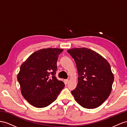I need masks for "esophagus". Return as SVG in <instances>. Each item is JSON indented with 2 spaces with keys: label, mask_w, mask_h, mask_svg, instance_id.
Instances as JSON below:
<instances>
[{
  "label": "esophagus",
  "mask_w": 127,
  "mask_h": 127,
  "mask_svg": "<svg viewBox=\"0 0 127 127\" xmlns=\"http://www.w3.org/2000/svg\"><path fill=\"white\" fill-rule=\"evenodd\" d=\"M68 81H69V80H68V79H66V80H65V83H66V84H67V83L68 82Z\"/></svg>",
  "instance_id": "esophagus-1"
}]
</instances>
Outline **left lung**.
Returning <instances> with one entry per match:
<instances>
[{
  "mask_svg": "<svg viewBox=\"0 0 127 127\" xmlns=\"http://www.w3.org/2000/svg\"><path fill=\"white\" fill-rule=\"evenodd\" d=\"M68 53L74 60L78 72V85L71 93L86 108H95L110 96L114 75L108 62L99 54L87 48H72Z\"/></svg>",
  "mask_w": 127,
  "mask_h": 127,
  "instance_id": "1",
  "label": "left lung"
}]
</instances>
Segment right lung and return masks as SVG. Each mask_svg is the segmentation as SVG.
<instances>
[{
	"mask_svg": "<svg viewBox=\"0 0 127 127\" xmlns=\"http://www.w3.org/2000/svg\"><path fill=\"white\" fill-rule=\"evenodd\" d=\"M62 49L46 48L33 53L21 65L17 75L22 95L32 106H47L55 101L65 84L55 77Z\"/></svg>",
	"mask_w": 127,
	"mask_h": 127,
	"instance_id": "add662e5",
	"label": "right lung"
}]
</instances>
